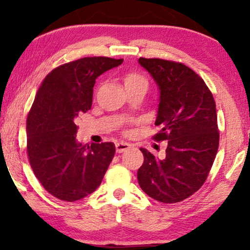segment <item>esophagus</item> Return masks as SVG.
Instances as JSON below:
<instances>
[{
	"instance_id": "34e87169",
	"label": "esophagus",
	"mask_w": 250,
	"mask_h": 250,
	"mask_svg": "<svg viewBox=\"0 0 250 250\" xmlns=\"http://www.w3.org/2000/svg\"><path fill=\"white\" fill-rule=\"evenodd\" d=\"M130 147H131V146L129 145V143L124 142V141L116 143V151L118 152V153H122V152L129 150Z\"/></svg>"
}]
</instances>
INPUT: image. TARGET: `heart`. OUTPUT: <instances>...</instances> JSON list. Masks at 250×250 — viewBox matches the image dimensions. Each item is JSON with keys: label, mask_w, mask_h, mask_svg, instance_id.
<instances>
[{"label": "heart", "mask_w": 250, "mask_h": 250, "mask_svg": "<svg viewBox=\"0 0 250 250\" xmlns=\"http://www.w3.org/2000/svg\"><path fill=\"white\" fill-rule=\"evenodd\" d=\"M146 83L143 76L137 73H129L125 75V86H130V84H135V83Z\"/></svg>", "instance_id": "heart-1"}]
</instances>
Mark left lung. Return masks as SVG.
Masks as SVG:
<instances>
[{
    "instance_id": "1",
    "label": "left lung",
    "mask_w": 250,
    "mask_h": 250,
    "mask_svg": "<svg viewBox=\"0 0 250 250\" xmlns=\"http://www.w3.org/2000/svg\"><path fill=\"white\" fill-rule=\"evenodd\" d=\"M159 88L155 140H167L166 156L145 147L138 170L142 191L155 201L177 203L204 184L217 153L219 133L216 104L200 76L181 62L139 58Z\"/></svg>"
}]
</instances>
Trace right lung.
<instances>
[{"label": "right lung", "instance_id": "right-lung-1", "mask_svg": "<svg viewBox=\"0 0 250 250\" xmlns=\"http://www.w3.org/2000/svg\"><path fill=\"white\" fill-rule=\"evenodd\" d=\"M124 59L86 57L46 76L26 122L27 153L33 172L53 196L74 202L99 188L116 152L112 142L76 141V119L91 108L96 79Z\"/></svg>", "mask_w": 250, "mask_h": 250}]
</instances>
